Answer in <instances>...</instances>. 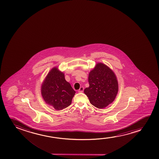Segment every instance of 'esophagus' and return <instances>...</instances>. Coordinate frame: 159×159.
I'll return each mask as SVG.
<instances>
[{
    "label": "esophagus",
    "mask_w": 159,
    "mask_h": 159,
    "mask_svg": "<svg viewBox=\"0 0 159 159\" xmlns=\"http://www.w3.org/2000/svg\"><path fill=\"white\" fill-rule=\"evenodd\" d=\"M84 88L83 87H81L79 89L78 92L79 93H81V92H83L84 91Z\"/></svg>",
    "instance_id": "1"
}]
</instances>
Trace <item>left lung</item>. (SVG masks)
<instances>
[{
    "instance_id": "8db88e82",
    "label": "left lung",
    "mask_w": 159,
    "mask_h": 159,
    "mask_svg": "<svg viewBox=\"0 0 159 159\" xmlns=\"http://www.w3.org/2000/svg\"><path fill=\"white\" fill-rule=\"evenodd\" d=\"M89 86L85 89L84 93L92 105L98 109H102L115 100L118 91L117 80L112 70L102 63L89 73Z\"/></svg>"
}]
</instances>
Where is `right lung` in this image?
<instances>
[{"label":"right lung","mask_w":159,"mask_h":159,"mask_svg":"<svg viewBox=\"0 0 159 159\" xmlns=\"http://www.w3.org/2000/svg\"><path fill=\"white\" fill-rule=\"evenodd\" d=\"M41 93L46 103L61 110L71 104L75 91L66 81L63 73L54 68L42 85Z\"/></svg>","instance_id":"1"}]
</instances>
